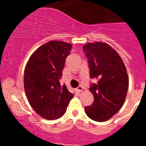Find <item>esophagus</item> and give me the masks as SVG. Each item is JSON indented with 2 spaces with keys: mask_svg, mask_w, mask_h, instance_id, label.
<instances>
[{
  "mask_svg": "<svg viewBox=\"0 0 146 146\" xmlns=\"http://www.w3.org/2000/svg\"><path fill=\"white\" fill-rule=\"evenodd\" d=\"M82 90H83V88H82V86H81V85H80V86L78 87V88H77V91H78V92H82Z\"/></svg>",
  "mask_w": 146,
  "mask_h": 146,
  "instance_id": "obj_1",
  "label": "esophagus"
}]
</instances>
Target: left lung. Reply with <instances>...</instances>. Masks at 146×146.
I'll return each mask as SVG.
<instances>
[{
    "instance_id": "1",
    "label": "left lung",
    "mask_w": 146,
    "mask_h": 146,
    "mask_svg": "<svg viewBox=\"0 0 146 146\" xmlns=\"http://www.w3.org/2000/svg\"><path fill=\"white\" fill-rule=\"evenodd\" d=\"M90 69V77L97 80L90 84L94 96L90 106L85 107L89 118L105 121L119 111L124 103L129 88V77L123 61L110 45L102 42L82 46Z\"/></svg>"
}]
</instances>
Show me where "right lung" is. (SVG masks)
<instances>
[{
	"label": "right lung",
	"mask_w": 146,
	"mask_h": 146,
	"mask_svg": "<svg viewBox=\"0 0 146 146\" xmlns=\"http://www.w3.org/2000/svg\"><path fill=\"white\" fill-rule=\"evenodd\" d=\"M71 48L66 42H48L32 54L25 66L26 96L33 110L44 119L53 120L62 117L73 97L66 85L60 84Z\"/></svg>",
	"instance_id": "right-lung-1"
}]
</instances>
